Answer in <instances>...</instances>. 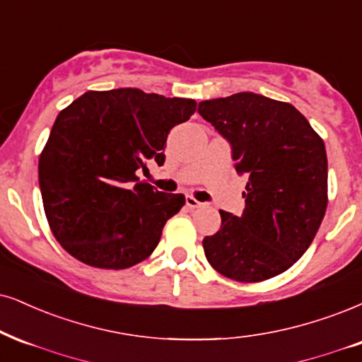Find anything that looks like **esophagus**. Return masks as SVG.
Segmentation results:
<instances>
[{
	"label": "esophagus",
	"mask_w": 362,
	"mask_h": 362,
	"mask_svg": "<svg viewBox=\"0 0 362 362\" xmlns=\"http://www.w3.org/2000/svg\"><path fill=\"white\" fill-rule=\"evenodd\" d=\"M186 206L194 209V208H202L203 203L198 202V199L193 198V196H186Z\"/></svg>",
	"instance_id": "1"
}]
</instances>
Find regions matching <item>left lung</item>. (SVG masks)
<instances>
[{"label": "left lung", "instance_id": "left-lung-1", "mask_svg": "<svg viewBox=\"0 0 362 362\" xmlns=\"http://www.w3.org/2000/svg\"><path fill=\"white\" fill-rule=\"evenodd\" d=\"M198 112L248 176L243 215L220 209L221 228L203 240L206 260L236 282L284 274L310 247L327 208L322 137L292 104L253 92L199 102Z\"/></svg>", "mask_w": 362, "mask_h": 362}]
</instances>
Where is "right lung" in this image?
<instances>
[{
    "mask_svg": "<svg viewBox=\"0 0 362 362\" xmlns=\"http://www.w3.org/2000/svg\"><path fill=\"white\" fill-rule=\"evenodd\" d=\"M194 112L193 99L114 88L88 90L57 115L38 181L52 233L70 255L122 270L154 252L186 199L139 181L137 171L164 163L169 131Z\"/></svg>",
    "mask_w": 362,
    "mask_h": 362,
    "instance_id": "obj_1",
    "label": "right lung"
}]
</instances>
